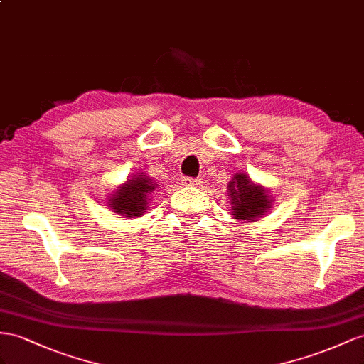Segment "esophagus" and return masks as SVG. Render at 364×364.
I'll use <instances>...</instances> for the list:
<instances>
[{
	"label": "esophagus",
	"instance_id": "obj_1",
	"mask_svg": "<svg viewBox=\"0 0 364 364\" xmlns=\"http://www.w3.org/2000/svg\"><path fill=\"white\" fill-rule=\"evenodd\" d=\"M183 186H186V188H198V186L201 184L200 180L197 178H189V176H186V178H183Z\"/></svg>",
	"mask_w": 364,
	"mask_h": 364
}]
</instances>
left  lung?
I'll return each instance as SVG.
<instances>
[{"label": "left lung", "instance_id": "left-lung-1", "mask_svg": "<svg viewBox=\"0 0 364 364\" xmlns=\"http://www.w3.org/2000/svg\"><path fill=\"white\" fill-rule=\"evenodd\" d=\"M230 210L235 220L241 223L254 221L264 217L271 210L274 198L262 184L250 180L245 172H238L228 183Z\"/></svg>", "mask_w": 364, "mask_h": 364}]
</instances>
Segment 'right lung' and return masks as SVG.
Instances as JSON below:
<instances>
[{
    "label": "right lung",
    "instance_id": "add662e5",
    "mask_svg": "<svg viewBox=\"0 0 364 364\" xmlns=\"http://www.w3.org/2000/svg\"><path fill=\"white\" fill-rule=\"evenodd\" d=\"M156 188L158 184H155L151 176L138 172L109 193L106 206L123 218H138L146 213L151 201L149 195Z\"/></svg>",
    "mask_w": 364,
    "mask_h": 364
}]
</instances>
